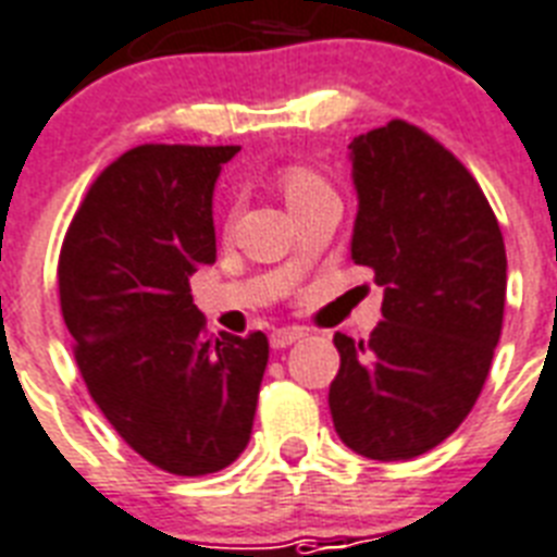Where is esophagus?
<instances>
[{
	"label": "esophagus",
	"mask_w": 557,
	"mask_h": 557,
	"mask_svg": "<svg viewBox=\"0 0 557 557\" xmlns=\"http://www.w3.org/2000/svg\"><path fill=\"white\" fill-rule=\"evenodd\" d=\"M306 338V330H300V326H286V330H274L271 332V347L274 349H286L292 347L295 341Z\"/></svg>",
	"instance_id": "obj_1"
}]
</instances>
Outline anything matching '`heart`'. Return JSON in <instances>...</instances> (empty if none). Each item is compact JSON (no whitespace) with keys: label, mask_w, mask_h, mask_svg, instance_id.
I'll return each mask as SVG.
<instances>
[{"label":"heart","mask_w":557,"mask_h":557,"mask_svg":"<svg viewBox=\"0 0 557 557\" xmlns=\"http://www.w3.org/2000/svg\"><path fill=\"white\" fill-rule=\"evenodd\" d=\"M323 190H330V187L323 185L321 178L314 176L312 170L288 168L286 173H283V193H286L288 208H292V205H297V201L312 199V196H318V193H323Z\"/></svg>","instance_id":"heart-1"}]
</instances>
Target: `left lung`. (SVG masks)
Segmentation results:
<instances>
[{"instance_id": "8db88e82", "label": "left lung", "mask_w": 557, "mask_h": 557, "mask_svg": "<svg viewBox=\"0 0 557 557\" xmlns=\"http://www.w3.org/2000/svg\"><path fill=\"white\" fill-rule=\"evenodd\" d=\"M352 260L384 286L370 341L335 335V431L367 459L436 448L471 413L500 341L506 245L474 176L419 126L389 121L349 144Z\"/></svg>"}]
</instances>
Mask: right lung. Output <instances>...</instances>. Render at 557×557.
<instances>
[{
    "label": "right lung",
    "instance_id": "1",
    "mask_svg": "<svg viewBox=\"0 0 557 557\" xmlns=\"http://www.w3.org/2000/svg\"><path fill=\"white\" fill-rule=\"evenodd\" d=\"M239 147L144 144L89 187L57 283L74 358L121 440L161 471L201 476L251 440L269 338L205 332L190 295L216 260L213 187Z\"/></svg>",
    "mask_w": 557,
    "mask_h": 557
}]
</instances>
